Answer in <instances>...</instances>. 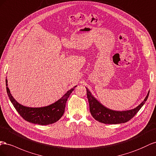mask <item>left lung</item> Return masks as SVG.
Wrapping results in <instances>:
<instances>
[{
    "mask_svg": "<svg viewBox=\"0 0 156 156\" xmlns=\"http://www.w3.org/2000/svg\"><path fill=\"white\" fill-rule=\"evenodd\" d=\"M86 90L87 97L89 105H90V110L92 116L98 122L105 124H118L129 121L139 112L142 106L144 105L145 102L147 101L150 93L149 91L144 101L136 108L128 110L117 111L105 107L99 101L97 100L96 98L91 94L90 91L87 87Z\"/></svg>",
    "mask_w": 156,
    "mask_h": 156,
    "instance_id": "obj_1",
    "label": "left lung"
}]
</instances>
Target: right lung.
<instances>
[{
	"mask_svg": "<svg viewBox=\"0 0 156 156\" xmlns=\"http://www.w3.org/2000/svg\"><path fill=\"white\" fill-rule=\"evenodd\" d=\"M7 83L8 80L6 79V86L8 95L17 112L26 121L42 126L52 124L58 121L62 117L65 112L66 101L71 93L76 87V86L73 88L70 89L61 99L51 105L43 106V107L33 108L28 107V106H23L17 103V101H16L12 95Z\"/></svg>",
	"mask_w": 156,
	"mask_h": 156,
	"instance_id": "right-lung-1",
	"label": "right lung"
}]
</instances>
